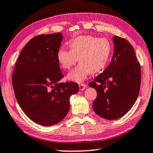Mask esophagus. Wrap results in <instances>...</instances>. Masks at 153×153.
<instances>
[{
	"mask_svg": "<svg viewBox=\"0 0 153 153\" xmlns=\"http://www.w3.org/2000/svg\"><path fill=\"white\" fill-rule=\"evenodd\" d=\"M87 85L84 84V83H81V84H79V89H80V90H84V89L86 88Z\"/></svg>",
	"mask_w": 153,
	"mask_h": 153,
	"instance_id": "34e87169",
	"label": "esophagus"
}]
</instances>
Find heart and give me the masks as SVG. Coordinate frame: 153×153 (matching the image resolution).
<instances>
[{"label": "heart", "mask_w": 153, "mask_h": 153, "mask_svg": "<svg viewBox=\"0 0 153 153\" xmlns=\"http://www.w3.org/2000/svg\"><path fill=\"white\" fill-rule=\"evenodd\" d=\"M70 50L61 48L56 53V59L64 69H70L80 62L78 66L68 74V80L82 82L89 73L102 71L111 57L112 45L107 38H99L90 35L80 36L68 42Z\"/></svg>", "instance_id": "obj_1"}]
</instances>
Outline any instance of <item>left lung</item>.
I'll use <instances>...</instances> for the list:
<instances>
[{"label": "left lung", "mask_w": 153, "mask_h": 153, "mask_svg": "<svg viewBox=\"0 0 153 153\" xmlns=\"http://www.w3.org/2000/svg\"><path fill=\"white\" fill-rule=\"evenodd\" d=\"M111 64L89 83L97 91L93 109L100 117L116 120L125 115L135 103L141 80L139 62L128 40L115 36Z\"/></svg>", "instance_id": "1"}]
</instances>
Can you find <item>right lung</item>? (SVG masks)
Here are the masks:
<instances>
[{
    "mask_svg": "<svg viewBox=\"0 0 153 153\" xmlns=\"http://www.w3.org/2000/svg\"><path fill=\"white\" fill-rule=\"evenodd\" d=\"M62 39L61 33L33 38L20 52L13 73L12 82L19 106L40 125L62 121L70 108V97L79 89L75 82H59L64 75L56 53Z\"/></svg>",
    "mask_w": 153,
    "mask_h": 153,
    "instance_id": "obj_1",
    "label": "right lung"
}]
</instances>
